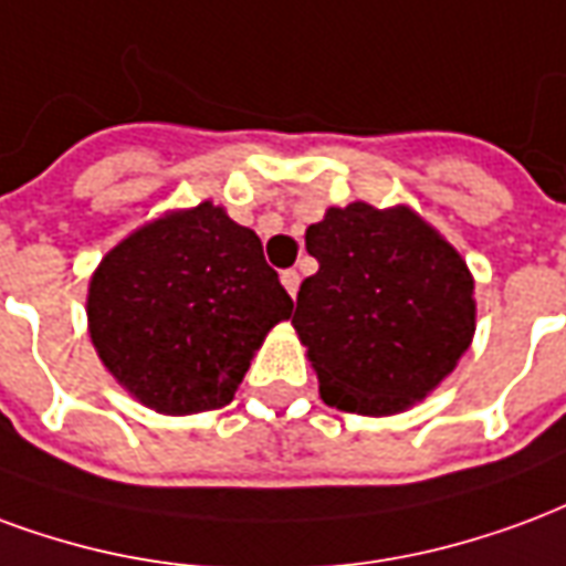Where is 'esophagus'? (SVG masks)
Here are the masks:
<instances>
[{
  "label": "esophagus",
  "instance_id": "esophagus-1",
  "mask_svg": "<svg viewBox=\"0 0 566 566\" xmlns=\"http://www.w3.org/2000/svg\"><path fill=\"white\" fill-rule=\"evenodd\" d=\"M280 283L286 286V292H289V295H292V298L298 295V286H301L298 271H283V274H280Z\"/></svg>",
  "mask_w": 566,
  "mask_h": 566
}]
</instances>
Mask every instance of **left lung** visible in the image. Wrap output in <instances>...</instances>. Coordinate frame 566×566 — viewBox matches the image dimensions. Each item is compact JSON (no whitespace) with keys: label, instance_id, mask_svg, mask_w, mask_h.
<instances>
[{"label":"left lung","instance_id":"8db88e82","mask_svg":"<svg viewBox=\"0 0 566 566\" xmlns=\"http://www.w3.org/2000/svg\"><path fill=\"white\" fill-rule=\"evenodd\" d=\"M319 271L301 283L292 325L328 407L395 416L455 370L476 332L473 274L413 208L353 201L307 234Z\"/></svg>","mask_w":566,"mask_h":566}]
</instances>
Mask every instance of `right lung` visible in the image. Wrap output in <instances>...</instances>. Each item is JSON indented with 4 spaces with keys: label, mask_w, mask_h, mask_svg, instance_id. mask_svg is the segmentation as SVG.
Listing matches in <instances>:
<instances>
[{
    "label": "right lung",
    "mask_w": 566,
    "mask_h": 566,
    "mask_svg": "<svg viewBox=\"0 0 566 566\" xmlns=\"http://www.w3.org/2000/svg\"><path fill=\"white\" fill-rule=\"evenodd\" d=\"M292 307L259 234L201 201L165 210L111 247L86 289V328L135 401L192 416L232 401Z\"/></svg>",
    "instance_id": "obj_1"
}]
</instances>
